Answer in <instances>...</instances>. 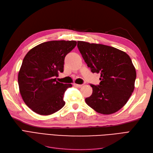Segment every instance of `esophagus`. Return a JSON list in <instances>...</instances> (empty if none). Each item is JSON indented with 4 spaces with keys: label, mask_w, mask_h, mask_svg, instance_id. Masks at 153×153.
<instances>
[{
    "label": "esophagus",
    "mask_w": 153,
    "mask_h": 153,
    "mask_svg": "<svg viewBox=\"0 0 153 153\" xmlns=\"http://www.w3.org/2000/svg\"><path fill=\"white\" fill-rule=\"evenodd\" d=\"M73 85L75 86V87H81L82 86V85H81V84H73Z\"/></svg>",
    "instance_id": "obj_1"
}]
</instances>
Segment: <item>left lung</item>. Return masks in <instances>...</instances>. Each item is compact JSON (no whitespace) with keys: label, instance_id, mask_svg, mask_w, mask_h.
I'll use <instances>...</instances> for the list:
<instances>
[{"label":"left lung","instance_id":"obj_1","mask_svg":"<svg viewBox=\"0 0 153 153\" xmlns=\"http://www.w3.org/2000/svg\"><path fill=\"white\" fill-rule=\"evenodd\" d=\"M77 47L92 73H100V85L90 84L92 94L85 102L97 112L112 114L127 103L137 74L129 55L104 45L78 41Z\"/></svg>","mask_w":153,"mask_h":153}]
</instances>
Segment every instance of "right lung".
<instances>
[{"label": "right lung", "instance_id": "add662e5", "mask_svg": "<svg viewBox=\"0 0 153 153\" xmlns=\"http://www.w3.org/2000/svg\"><path fill=\"white\" fill-rule=\"evenodd\" d=\"M76 45L75 41H50L26 54L18 82L23 100L34 112L50 115L65 105L64 93L72 85L60 83L55 77L63 72L64 59Z\"/></svg>", "mask_w": 153, "mask_h": 153}]
</instances>
